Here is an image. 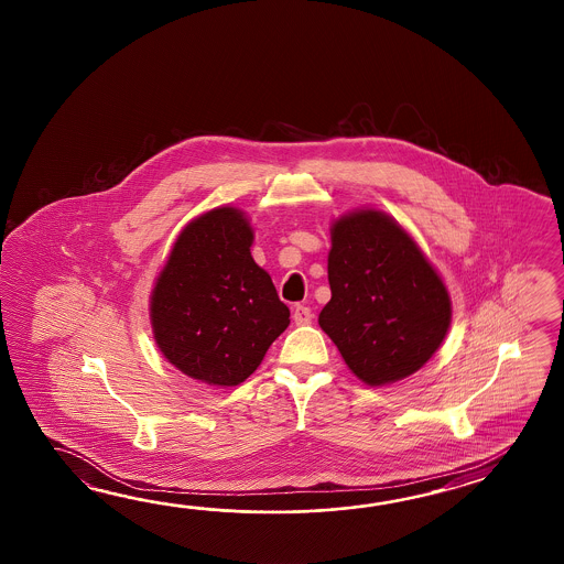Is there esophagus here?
Here are the masks:
<instances>
[{
	"label": "esophagus",
	"mask_w": 564,
	"mask_h": 564,
	"mask_svg": "<svg viewBox=\"0 0 564 564\" xmlns=\"http://www.w3.org/2000/svg\"><path fill=\"white\" fill-rule=\"evenodd\" d=\"M294 323L299 324V326H306V324H311L312 321V312L308 306H302V304H299V306H294Z\"/></svg>",
	"instance_id": "obj_1"
}]
</instances>
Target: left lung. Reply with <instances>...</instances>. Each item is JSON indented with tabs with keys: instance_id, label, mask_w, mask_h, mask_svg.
<instances>
[{
	"instance_id": "obj_1",
	"label": "left lung",
	"mask_w": 564,
	"mask_h": 564,
	"mask_svg": "<svg viewBox=\"0 0 564 564\" xmlns=\"http://www.w3.org/2000/svg\"><path fill=\"white\" fill-rule=\"evenodd\" d=\"M333 296L318 324L348 369L369 387L420 371L442 347L452 299L417 241L379 209H355L330 226Z\"/></svg>"
}]
</instances>
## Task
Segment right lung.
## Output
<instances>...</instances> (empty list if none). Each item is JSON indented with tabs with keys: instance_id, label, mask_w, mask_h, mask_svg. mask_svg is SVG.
I'll use <instances>...</instances> for the list:
<instances>
[{
	"instance_id": "add662e5",
	"label": "right lung",
	"mask_w": 564,
	"mask_h": 564,
	"mask_svg": "<svg viewBox=\"0 0 564 564\" xmlns=\"http://www.w3.org/2000/svg\"><path fill=\"white\" fill-rule=\"evenodd\" d=\"M248 216L221 205L181 229L149 299L156 347L183 375L243 383L290 324L264 268L253 262Z\"/></svg>"
}]
</instances>
